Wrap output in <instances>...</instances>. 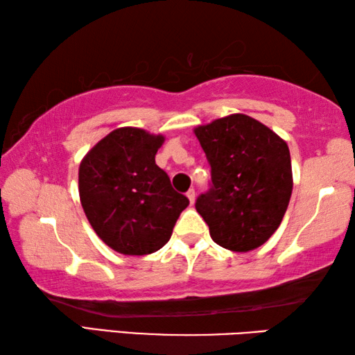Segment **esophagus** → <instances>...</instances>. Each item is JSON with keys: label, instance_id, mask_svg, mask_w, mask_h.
<instances>
[{"label": "esophagus", "instance_id": "obj_1", "mask_svg": "<svg viewBox=\"0 0 355 355\" xmlns=\"http://www.w3.org/2000/svg\"><path fill=\"white\" fill-rule=\"evenodd\" d=\"M186 197H188L189 203L192 205V203H194V200H196V191L194 189H189L188 192H186Z\"/></svg>", "mask_w": 355, "mask_h": 355}]
</instances>
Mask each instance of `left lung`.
<instances>
[{"label": "left lung", "instance_id": "left-lung-1", "mask_svg": "<svg viewBox=\"0 0 355 355\" xmlns=\"http://www.w3.org/2000/svg\"><path fill=\"white\" fill-rule=\"evenodd\" d=\"M211 166V188L196 209L220 248L249 252L277 230L290 203L293 171L286 142L245 114L194 128Z\"/></svg>", "mask_w": 355, "mask_h": 355}]
</instances>
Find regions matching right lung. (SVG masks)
Instances as JSON below:
<instances>
[{"label":"right lung","instance_id":"1","mask_svg":"<svg viewBox=\"0 0 355 355\" xmlns=\"http://www.w3.org/2000/svg\"><path fill=\"white\" fill-rule=\"evenodd\" d=\"M163 142V135L117 128L95 144L80 164L78 188L86 218L101 241L119 254L159 250L189 205L155 163Z\"/></svg>","mask_w":355,"mask_h":355}]
</instances>
